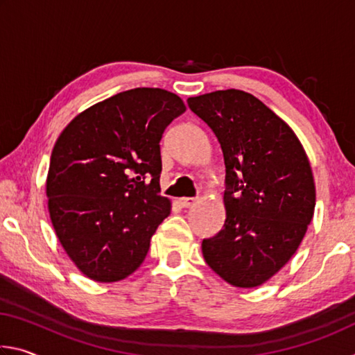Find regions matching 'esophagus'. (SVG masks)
<instances>
[{
    "instance_id": "1",
    "label": "esophagus",
    "mask_w": 355,
    "mask_h": 355,
    "mask_svg": "<svg viewBox=\"0 0 355 355\" xmlns=\"http://www.w3.org/2000/svg\"><path fill=\"white\" fill-rule=\"evenodd\" d=\"M196 202H197L196 197H182V199H180V205H182L183 208H189L194 205Z\"/></svg>"
}]
</instances>
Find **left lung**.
Segmentation results:
<instances>
[{"instance_id": "1", "label": "left lung", "mask_w": 355, "mask_h": 355, "mask_svg": "<svg viewBox=\"0 0 355 355\" xmlns=\"http://www.w3.org/2000/svg\"><path fill=\"white\" fill-rule=\"evenodd\" d=\"M218 137L225 163V224L202 241L203 258L233 286L254 288L285 266L313 218L311 167L277 114L238 89L188 98Z\"/></svg>"}]
</instances>
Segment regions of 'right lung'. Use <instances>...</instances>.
I'll return each instance as SVG.
<instances>
[{
    "instance_id": "1",
    "label": "right lung",
    "mask_w": 355,
    "mask_h": 355,
    "mask_svg": "<svg viewBox=\"0 0 355 355\" xmlns=\"http://www.w3.org/2000/svg\"><path fill=\"white\" fill-rule=\"evenodd\" d=\"M183 100L136 87L100 101L58 137L46 177L48 211L70 260L95 282H119L146 260L171 214L159 194V141Z\"/></svg>"
}]
</instances>
